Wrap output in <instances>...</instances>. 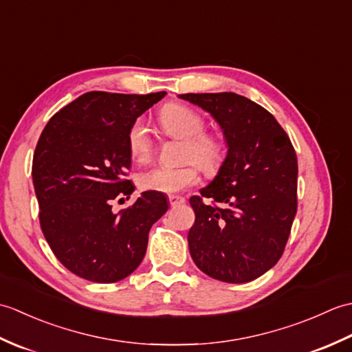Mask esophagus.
<instances>
[{"instance_id":"esophagus-1","label":"esophagus","mask_w":352,"mask_h":352,"mask_svg":"<svg viewBox=\"0 0 352 352\" xmlns=\"http://www.w3.org/2000/svg\"><path fill=\"white\" fill-rule=\"evenodd\" d=\"M184 203H186L184 197H180V195H169V204H170L172 207L180 206V204H184Z\"/></svg>"}]
</instances>
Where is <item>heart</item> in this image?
<instances>
[{"label":"heart","instance_id":"obj_1","mask_svg":"<svg viewBox=\"0 0 352 352\" xmlns=\"http://www.w3.org/2000/svg\"><path fill=\"white\" fill-rule=\"evenodd\" d=\"M157 121L164 136L183 140L180 159L186 162L182 166H151L142 170L138 184L142 190L175 193L199 180V168L208 175H216L227 159V144L221 134L206 131L204 116L182 102H169L164 106ZM126 146L130 155L138 162H146L154 154V140L146 124L136 119L126 131Z\"/></svg>","mask_w":352,"mask_h":352}]
</instances>
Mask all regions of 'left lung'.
<instances>
[{
    "label": "left lung",
    "mask_w": 352,
    "mask_h": 352,
    "mask_svg": "<svg viewBox=\"0 0 352 352\" xmlns=\"http://www.w3.org/2000/svg\"><path fill=\"white\" fill-rule=\"evenodd\" d=\"M178 96L208 111L228 145L219 174L189 199L195 212L190 256L214 280H256L280 260L290 236L298 207L295 148L276 119L242 95Z\"/></svg>",
    "instance_id": "1"
}]
</instances>
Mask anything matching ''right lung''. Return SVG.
I'll return each instance as SVG.
<instances>
[{
	"instance_id": "add662e5",
	"label": "right lung",
	"mask_w": 352,
	"mask_h": 352,
	"mask_svg": "<svg viewBox=\"0 0 352 352\" xmlns=\"http://www.w3.org/2000/svg\"><path fill=\"white\" fill-rule=\"evenodd\" d=\"M163 96L83 94L50 119L37 142L32 175L42 233L57 260L81 278L129 276L145 257L153 223L168 210L160 192L111 210L134 190L126 131Z\"/></svg>"
}]
</instances>
